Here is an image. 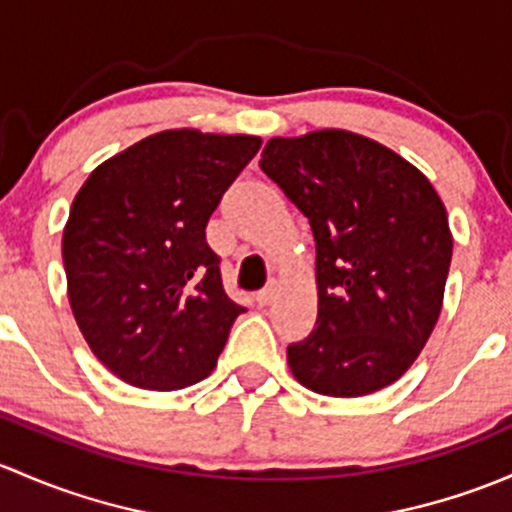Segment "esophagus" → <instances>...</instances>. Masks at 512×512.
<instances>
[{
	"label": "esophagus",
	"mask_w": 512,
	"mask_h": 512,
	"mask_svg": "<svg viewBox=\"0 0 512 512\" xmlns=\"http://www.w3.org/2000/svg\"><path fill=\"white\" fill-rule=\"evenodd\" d=\"M273 298H276V286H273V283H271V286L263 288V291L256 293V303L258 305H271Z\"/></svg>",
	"instance_id": "1"
}]
</instances>
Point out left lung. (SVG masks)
Segmentation results:
<instances>
[{"label": "left lung", "instance_id": "obj_1", "mask_svg": "<svg viewBox=\"0 0 512 512\" xmlns=\"http://www.w3.org/2000/svg\"><path fill=\"white\" fill-rule=\"evenodd\" d=\"M258 165L315 239L318 320L288 345L293 377L325 397L397 382L444 303L453 239L436 189L397 152L347 130L273 138Z\"/></svg>", "mask_w": 512, "mask_h": 512}]
</instances>
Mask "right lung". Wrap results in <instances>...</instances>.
Returning a JSON list of instances; mask_svg holds the SVG:
<instances>
[{
	"instance_id": "1",
	"label": "right lung",
	"mask_w": 512,
	"mask_h": 512,
	"mask_svg": "<svg viewBox=\"0 0 512 512\" xmlns=\"http://www.w3.org/2000/svg\"><path fill=\"white\" fill-rule=\"evenodd\" d=\"M261 138L165 130L91 172L63 229L73 318L115 377L170 392L207 377L244 313L207 221Z\"/></svg>"
}]
</instances>
